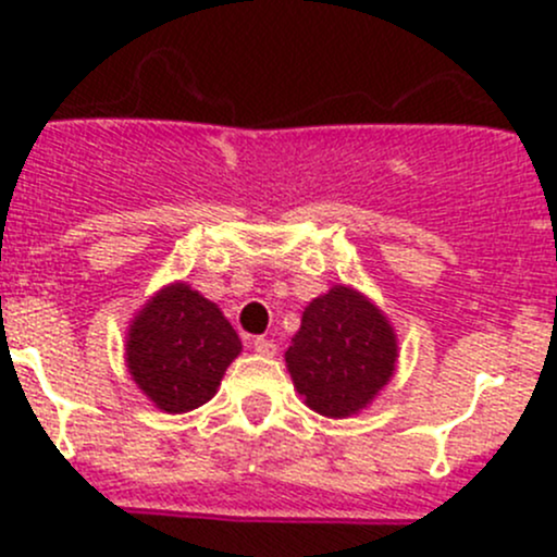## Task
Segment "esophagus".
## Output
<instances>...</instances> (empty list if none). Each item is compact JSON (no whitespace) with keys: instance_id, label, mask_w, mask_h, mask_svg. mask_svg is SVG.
Instances as JSON below:
<instances>
[{"instance_id":"34e87169","label":"esophagus","mask_w":557,"mask_h":557,"mask_svg":"<svg viewBox=\"0 0 557 557\" xmlns=\"http://www.w3.org/2000/svg\"><path fill=\"white\" fill-rule=\"evenodd\" d=\"M250 347L258 352V356H267V358H272L274 352H277V345H274L272 339H267V336H252Z\"/></svg>"}]
</instances>
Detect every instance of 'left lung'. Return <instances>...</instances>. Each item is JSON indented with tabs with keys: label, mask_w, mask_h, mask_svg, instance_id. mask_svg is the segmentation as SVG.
I'll return each instance as SVG.
<instances>
[{
	"label": "left lung",
	"mask_w": 557,
	"mask_h": 557,
	"mask_svg": "<svg viewBox=\"0 0 557 557\" xmlns=\"http://www.w3.org/2000/svg\"><path fill=\"white\" fill-rule=\"evenodd\" d=\"M396 358V331L383 310L350 285H334L305 307L285 367L307 407L342 420L391 383Z\"/></svg>",
	"instance_id": "1"
}]
</instances>
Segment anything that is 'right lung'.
Segmentation results:
<instances>
[{
  "mask_svg": "<svg viewBox=\"0 0 557 557\" xmlns=\"http://www.w3.org/2000/svg\"><path fill=\"white\" fill-rule=\"evenodd\" d=\"M239 352L243 342L215 301L185 283L161 288L134 314L126 334L128 374L170 414L210 401Z\"/></svg>",
  "mask_w": 557,
  "mask_h": 557,
  "instance_id": "right-lung-1",
  "label": "right lung"
}]
</instances>
